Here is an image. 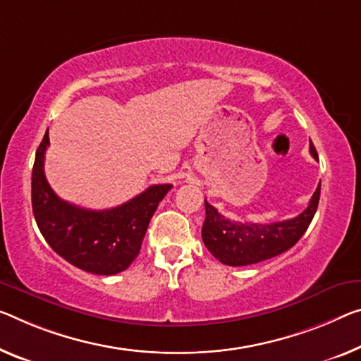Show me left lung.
<instances>
[{
    "mask_svg": "<svg viewBox=\"0 0 361 361\" xmlns=\"http://www.w3.org/2000/svg\"><path fill=\"white\" fill-rule=\"evenodd\" d=\"M310 153L318 161V153L310 142ZM321 182L308 207L292 219L271 224L238 223L221 214L204 200L207 218L202 227L203 243L214 258L227 266H247L284 253L300 240L318 209Z\"/></svg>",
    "mask_w": 361,
    "mask_h": 361,
    "instance_id": "1",
    "label": "left lung"
}]
</instances>
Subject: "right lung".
I'll use <instances>...</instances> for the list:
<instances>
[{
	"instance_id": "add662e5",
	"label": "right lung",
	"mask_w": 361,
	"mask_h": 361,
	"mask_svg": "<svg viewBox=\"0 0 361 361\" xmlns=\"http://www.w3.org/2000/svg\"><path fill=\"white\" fill-rule=\"evenodd\" d=\"M48 130L32 169V209L48 245L92 274L113 276L127 269L140 252L149 219L171 184L148 187L140 195L109 209H87L61 200L45 177Z\"/></svg>"
}]
</instances>
